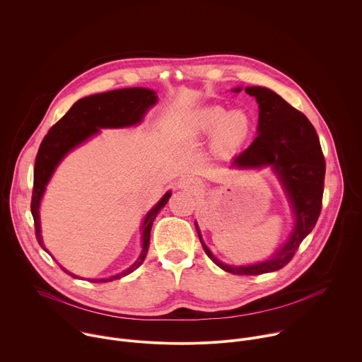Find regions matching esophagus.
Segmentation results:
<instances>
[{"label": "esophagus", "instance_id": "34e87169", "mask_svg": "<svg viewBox=\"0 0 362 362\" xmlns=\"http://www.w3.org/2000/svg\"><path fill=\"white\" fill-rule=\"evenodd\" d=\"M177 187L181 188V189H188V191H199L202 188L201 182L197 180V178H192V177H182L178 182H177Z\"/></svg>", "mask_w": 362, "mask_h": 362}]
</instances>
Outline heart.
I'll list each match as a JSON object with an SVG mask.
<instances>
[{
	"instance_id": "b5f03b06",
	"label": "heart",
	"mask_w": 362,
	"mask_h": 362,
	"mask_svg": "<svg viewBox=\"0 0 362 362\" xmlns=\"http://www.w3.org/2000/svg\"><path fill=\"white\" fill-rule=\"evenodd\" d=\"M188 133L198 140L212 139V146L219 153H232L250 139L253 119L245 109L226 112L221 106H208L192 117Z\"/></svg>"
}]
</instances>
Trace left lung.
<instances>
[{"label":"left lung","mask_w":362,"mask_h":362,"mask_svg":"<svg viewBox=\"0 0 362 362\" xmlns=\"http://www.w3.org/2000/svg\"><path fill=\"white\" fill-rule=\"evenodd\" d=\"M240 90L242 88L233 89L236 93ZM245 92L253 96L259 105L257 137L243 153L233 158L230 168H272L293 211V230L269 259L253 264L235 266L215 257L202 240L197 222L195 228L205 253L216 266L232 274L253 276L284 267L303 239L315 226L321 211L325 161L315 129L301 112L267 88L249 86L245 88Z\"/></svg>","instance_id":"1"}]
</instances>
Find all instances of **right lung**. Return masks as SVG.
Listing matches in <instances>:
<instances>
[{
  "instance_id": "add662e5",
  "label": "right lung",
  "mask_w": 362,
  "mask_h": 362,
  "mask_svg": "<svg viewBox=\"0 0 362 362\" xmlns=\"http://www.w3.org/2000/svg\"><path fill=\"white\" fill-rule=\"evenodd\" d=\"M157 93L146 88H126L92 95L78 100L69 109V112L54 127H51L37 154L34 168V191L31 201V212L35 222L37 240L45 252L49 253L41 235L40 206L47 185L58 165L72 150L99 134L100 129H124L140 124L147 112L157 103ZM170 197L171 191L165 192L164 197L147 212L141 225V252L137 260L122 273L103 279H88L89 281L107 283L122 279L134 272L144 262L150 247V232L153 222L158 212L165 206ZM62 270L78 279L76 274L68 272L65 267H62Z\"/></svg>"
}]
</instances>
